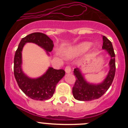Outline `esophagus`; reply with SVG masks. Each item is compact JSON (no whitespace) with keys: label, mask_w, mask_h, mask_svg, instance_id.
Instances as JSON below:
<instances>
[{"label":"esophagus","mask_w":128,"mask_h":128,"mask_svg":"<svg viewBox=\"0 0 128 128\" xmlns=\"http://www.w3.org/2000/svg\"><path fill=\"white\" fill-rule=\"evenodd\" d=\"M65 72H66V73H70V72H71V67L69 66V65H66V66H65Z\"/></svg>","instance_id":"esophagus-1"}]
</instances>
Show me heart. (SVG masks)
<instances>
[{"label":"heart","instance_id":"heart-1","mask_svg":"<svg viewBox=\"0 0 128 128\" xmlns=\"http://www.w3.org/2000/svg\"><path fill=\"white\" fill-rule=\"evenodd\" d=\"M90 43H83V44H81V45L77 46L76 47L73 48L72 51V52L74 53V54H77V53H79L80 52H82L87 50V49L90 47Z\"/></svg>","mask_w":128,"mask_h":128}]
</instances>
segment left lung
Listing matches in <instances>:
<instances>
[{"label":"left lung","mask_w":128,"mask_h":128,"mask_svg":"<svg viewBox=\"0 0 128 128\" xmlns=\"http://www.w3.org/2000/svg\"><path fill=\"white\" fill-rule=\"evenodd\" d=\"M103 44L102 48L106 49L108 54L111 56L110 62L109 73L104 81L100 84H89L86 82L81 72L78 68L74 70V74L76 76V81L72 88V94L74 98L78 100L89 101L94 99H99L106 92L114 81L115 74V55L113 48L112 44L106 36H102Z\"/></svg>","instance_id":"obj_1"}]
</instances>
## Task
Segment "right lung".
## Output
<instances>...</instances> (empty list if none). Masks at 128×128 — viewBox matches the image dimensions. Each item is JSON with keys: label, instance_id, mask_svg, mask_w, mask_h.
<instances>
[{"label": "right lung", "instance_id": "right-lung-1", "mask_svg": "<svg viewBox=\"0 0 128 128\" xmlns=\"http://www.w3.org/2000/svg\"><path fill=\"white\" fill-rule=\"evenodd\" d=\"M32 42L44 48L47 52L53 48V41L42 32H33L22 38L15 52L14 58V76L20 88L29 98L37 100H47L52 97L56 86L65 74L64 70L50 67L46 74L38 79H30L22 71V50L26 43Z\"/></svg>", "mask_w": 128, "mask_h": 128}]
</instances>
